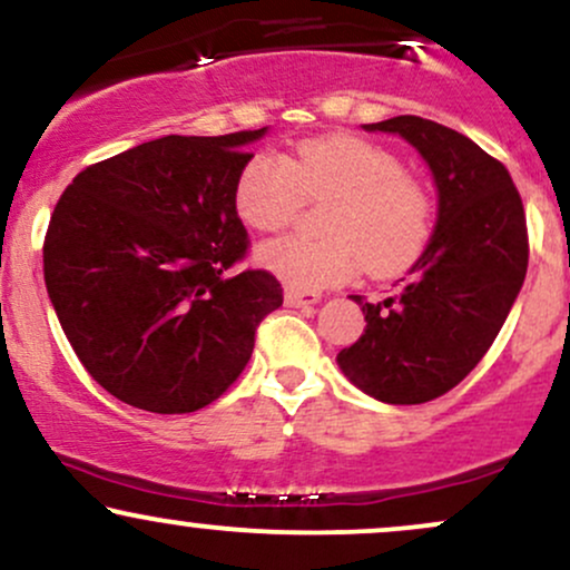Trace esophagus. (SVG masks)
<instances>
[{
	"label": "esophagus",
	"instance_id": "obj_1",
	"mask_svg": "<svg viewBox=\"0 0 570 570\" xmlns=\"http://www.w3.org/2000/svg\"><path fill=\"white\" fill-rule=\"evenodd\" d=\"M284 303L289 305V307L316 305V303H322V294H316V292H299V289H292V286H286Z\"/></svg>",
	"mask_w": 570,
	"mask_h": 570
}]
</instances>
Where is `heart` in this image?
I'll use <instances>...</instances> for the list:
<instances>
[{
    "mask_svg": "<svg viewBox=\"0 0 570 570\" xmlns=\"http://www.w3.org/2000/svg\"><path fill=\"white\" fill-rule=\"evenodd\" d=\"M330 198L324 238L284 235L257 248V263L299 292L351 281L367 265L394 276L415 263L431 235V198L402 160L381 144L337 134L307 139L292 155L259 153L235 181V212L252 230L276 233L305 200Z\"/></svg>",
    "mask_w": 570,
    "mask_h": 570,
    "instance_id": "heart-1",
    "label": "heart"
}]
</instances>
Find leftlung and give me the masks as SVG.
<instances>
[{
	"label": "left lung",
	"instance_id": "obj_1",
	"mask_svg": "<svg viewBox=\"0 0 570 570\" xmlns=\"http://www.w3.org/2000/svg\"><path fill=\"white\" fill-rule=\"evenodd\" d=\"M421 153L434 176L436 225L399 292L364 311V335L337 353L343 375L385 404L448 394L485 356L528 271L520 193L499 160L472 139L415 115L370 122Z\"/></svg>",
	"mask_w": 570,
	"mask_h": 570
}]
</instances>
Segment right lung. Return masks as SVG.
I'll use <instances>...</instances> for the list:
<instances>
[{
    "mask_svg": "<svg viewBox=\"0 0 570 570\" xmlns=\"http://www.w3.org/2000/svg\"><path fill=\"white\" fill-rule=\"evenodd\" d=\"M267 128L163 136L88 166L63 189L42 246L45 286L90 377L160 415L230 389L254 332L284 303L246 254L235 181Z\"/></svg>",
    "mask_w": 570,
    "mask_h": 570,
    "instance_id": "right-lung-1",
    "label": "right lung"
}]
</instances>
